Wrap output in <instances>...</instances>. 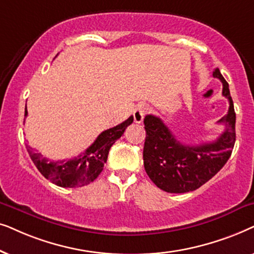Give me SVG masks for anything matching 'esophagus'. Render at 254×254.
I'll list each match as a JSON object with an SVG mask.
<instances>
[{"label":"esophagus","instance_id":"esophagus-1","mask_svg":"<svg viewBox=\"0 0 254 254\" xmlns=\"http://www.w3.org/2000/svg\"><path fill=\"white\" fill-rule=\"evenodd\" d=\"M148 113V107L146 104H138L133 111V121L134 123H141L144 120L145 115Z\"/></svg>","mask_w":254,"mask_h":254}]
</instances>
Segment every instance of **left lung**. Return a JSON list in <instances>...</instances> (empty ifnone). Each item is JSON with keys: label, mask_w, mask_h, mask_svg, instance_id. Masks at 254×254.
Returning a JSON list of instances; mask_svg holds the SVG:
<instances>
[{"label": "left lung", "mask_w": 254, "mask_h": 254, "mask_svg": "<svg viewBox=\"0 0 254 254\" xmlns=\"http://www.w3.org/2000/svg\"><path fill=\"white\" fill-rule=\"evenodd\" d=\"M212 76L223 83V96L229 100V110L218 123L225 125L221 136L211 143L195 146L181 144L160 118L146 115L144 118L146 138L144 143V167L158 188L167 192H188L217 174L229 160L236 141V113L229 84L216 68Z\"/></svg>", "instance_id": "8db88e82"}]
</instances>
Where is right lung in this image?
Masks as SVG:
<instances>
[{"instance_id": "1", "label": "right lung", "mask_w": 254, "mask_h": 254, "mask_svg": "<svg viewBox=\"0 0 254 254\" xmlns=\"http://www.w3.org/2000/svg\"><path fill=\"white\" fill-rule=\"evenodd\" d=\"M26 116L28 111L25 106ZM132 122L133 116H130L123 123L103 131L86 151L70 160L52 161L44 158L40 153H36L29 145H26V148L33 164L47 180L64 188L82 187L89 185L99 177L107 162L110 147L122 137L125 129Z\"/></svg>"}]
</instances>
